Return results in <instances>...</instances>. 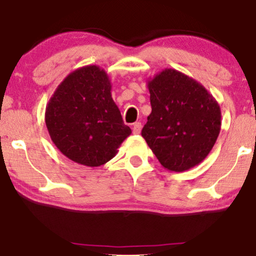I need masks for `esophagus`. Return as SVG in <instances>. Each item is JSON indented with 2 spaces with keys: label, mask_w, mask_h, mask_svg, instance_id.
<instances>
[{
  "label": "esophagus",
  "mask_w": 256,
  "mask_h": 256,
  "mask_svg": "<svg viewBox=\"0 0 256 256\" xmlns=\"http://www.w3.org/2000/svg\"><path fill=\"white\" fill-rule=\"evenodd\" d=\"M132 131H134V134H140V131H142V122H134V128H132Z\"/></svg>",
  "instance_id": "1"
}]
</instances>
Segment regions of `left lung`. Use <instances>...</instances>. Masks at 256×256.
Returning a JSON list of instances; mask_svg holds the SVG:
<instances>
[{
    "mask_svg": "<svg viewBox=\"0 0 256 256\" xmlns=\"http://www.w3.org/2000/svg\"><path fill=\"white\" fill-rule=\"evenodd\" d=\"M152 111L142 136L163 168L182 172L204 160L221 131V108L206 87L174 68L148 82Z\"/></svg>",
    "mask_w": 256,
    "mask_h": 256,
    "instance_id": "left-lung-1",
    "label": "left lung"
}]
</instances>
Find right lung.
Returning a JSON list of instances; mask_svg holds the SVG:
<instances>
[{
	"label": "right lung",
	"mask_w": 256,
	"mask_h": 256,
	"mask_svg": "<svg viewBox=\"0 0 256 256\" xmlns=\"http://www.w3.org/2000/svg\"><path fill=\"white\" fill-rule=\"evenodd\" d=\"M111 80L96 64L70 73L50 96L44 122L60 152L86 166H100L117 154L131 134L111 96Z\"/></svg>",
	"instance_id": "add662e5"
}]
</instances>
